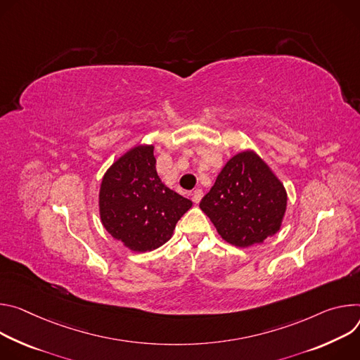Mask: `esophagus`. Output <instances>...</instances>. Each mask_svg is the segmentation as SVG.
Segmentation results:
<instances>
[{
    "label": "esophagus",
    "mask_w": 360,
    "mask_h": 360,
    "mask_svg": "<svg viewBox=\"0 0 360 360\" xmlns=\"http://www.w3.org/2000/svg\"><path fill=\"white\" fill-rule=\"evenodd\" d=\"M202 197H203V191H202L200 188H197V190H194V191L191 193V198H193L194 203H200Z\"/></svg>",
    "instance_id": "esophagus-1"
}]
</instances>
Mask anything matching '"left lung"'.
I'll use <instances>...</instances> for the list:
<instances>
[{"label":"left lung","mask_w":360,"mask_h":360,"mask_svg":"<svg viewBox=\"0 0 360 360\" xmlns=\"http://www.w3.org/2000/svg\"><path fill=\"white\" fill-rule=\"evenodd\" d=\"M286 207L283 183L253 150L230 157L200 202L223 240L242 249L281 230Z\"/></svg>","instance_id":"left-lung-1"}]
</instances>
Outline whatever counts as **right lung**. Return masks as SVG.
<instances>
[{"instance_id":"right-lung-1","label":"right lung","mask_w":360,"mask_h":360,"mask_svg":"<svg viewBox=\"0 0 360 360\" xmlns=\"http://www.w3.org/2000/svg\"><path fill=\"white\" fill-rule=\"evenodd\" d=\"M191 206V200L160 180L153 144H137L120 155L100 184L98 212L104 229L137 253L169 242Z\"/></svg>"}]
</instances>
